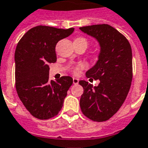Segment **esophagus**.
I'll list each match as a JSON object with an SVG mask.
<instances>
[{
  "label": "esophagus",
  "instance_id": "1",
  "mask_svg": "<svg viewBox=\"0 0 148 148\" xmlns=\"http://www.w3.org/2000/svg\"><path fill=\"white\" fill-rule=\"evenodd\" d=\"M78 82H79V79L78 78H77V77H74L73 78V83H74V85H77V84H78Z\"/></svg>",
  "mask_w": 148,
  "mask_h": 148
}]
</instances>
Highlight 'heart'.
<instances>
[{"mask_svg": "<svg viewBox=\"0 0 148 148\" xmlns=\"http://www.w3.org/2000/svg\"><path fill=\"white\" fill-rule=\"evenodd\" d=\"M76 40H84V41H85L86 42V40H85V39H84V38H77V39H76ZM87 43V42H86ZM83 67H84V65H82V64H80V65L77 66L73 70V72H74V74H79V72H80V70L81 69H82Z\"/></svg>", "mask_w": 148, "mask_h": 148, "instance_id": "heart-1", "label": "heart"}]
</instances>
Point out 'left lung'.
I'll return each mask as SVG.
<instances>
[{"label": "left lung", "mask_w": 148, "mask_h": 148, "mask_svg": "<svg viewBox=\"0 0 148 148\" xmlns=\"http://www.w3.org/2000/svg\"><path fill=\"white\" fill-rule=\"evenodd\" d=\"M96 39L99 53L96 64L86 71L87 77L99 79L94 86L84 80L79 84L84 88L80 107L87 118L95 121L110 119L126 99L132 78V54L125 36L108 24L79 28Z\"/></svg>", "instance_id": "8db88e82"}]
</instances>
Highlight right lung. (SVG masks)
<instances>
[{
  "mask_svg": "<svg viewBox=\"0 0 148 148\" xmlns=\"http://www.w3.org/2000/svg\"><path fill=\"white\" fill-rule=\"evenodd\" d=\"M74 30L38 26L29 29L16 46V91L25 108L37 119L43 120L57 115L73 84L70 76L49 81V64L56 62L58 41Z\"/></svg>",
  "mask_w": 148,
  "mask_h": 148,
  "instance_id": "add662e5",
  "label": "right lung"
}]
</instances>
